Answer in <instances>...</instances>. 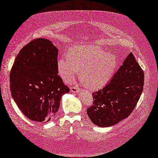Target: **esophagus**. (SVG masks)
I'll use <instances>...</instances> for the list:
<instances>
[{
  "mask_svg": "<svg viewBox=\"0 0 158 158\" xmlns=\"http://www.w3.org/2000/svg\"><path fill=\"white\" fill-rule=\"evenodd\" d=\"M71 91L73 93H78L80 91V89L78 87H71Z\"/></svg>",
  "mask_w": 158,
  "mask_h": 158,
  "instance_id": "esophagus-1",
  "label": "esophagus"
}]
</instances>
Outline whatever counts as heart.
Returning a JSON list of instances; mask_svg holds the SVG:
<instances>
[{"mask_svg": "<svg viewBox=\"0 0 158 158\" xmlns=\"http://www.w3.org/2000/svg\"><path fill=\"white\" fill-rule=\"evenodd\" d=\"M114 55L91 44L77 45L67 51V56L57 61V71L66 81L73 79L78 70L82 81L91 89L106 85L113 76L116 68Z\"/></svg>", "mask_w": 158, "mask_h": 158, "instance_id": "1", "label": "heart"}]
</instances>
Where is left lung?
Wrapping results in <instances>:
<instances>
[{
  "instance_id": "8db88e82",
  "label": "left lung",
  "mask_w": 158,
  "mask_h": 158,
  "mask_svg": "<svg viewBox=\"0 0 158 158\" xmlns=\"http://www.w3.org/2000/svg\"><path fill=\"white\" fill-rule=\"evenodd\" d=\"M143 86V71L131 52L108 84L93 93V105L87 110L90 119L107 127L127 118L136 106Z\"/></svg>"
}]
</instances>
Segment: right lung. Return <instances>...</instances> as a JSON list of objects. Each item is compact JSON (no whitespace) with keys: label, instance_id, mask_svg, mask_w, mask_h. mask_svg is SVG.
<instances>
[{"label":"right lung","instance_id":"obj_1","mask_svg":"<svg viewBox=\"0 0 158 158\" xmlns=\"http://www.w3.org/2000/svg\"><path fill=\"white\" fill-rule=\"evenodd\" d=\"M58 52L48 39H34L22 48L11 67V96L24 115L33 121H50L62 96L69 92L58 74Z\"/></svg>","mask_w":158,"mask_h":158}]
</instances>
